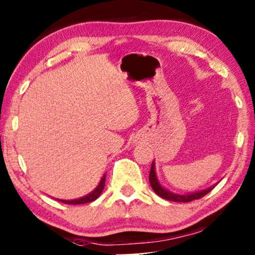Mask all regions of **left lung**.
I'll return each instance as SVG.
<instances>
[{
    "mask_svg": "<svg viewBox=\"0 0 255 255\" xmlns=\"http://www.w3.org/2000/svg\"><path fill=\"white\" fill-rule=\"evenodd\" d=\"M155 165H156V163L152 162L151 168H150L149 181H150V185H151V187L153 189V192H155L158 196H160V198H163L165 200L173 201V202H191V201H193V200L201 199L202 196L208 194V193H209L211 189H213L215 186L217 185V184H215V185L210 186V187H208L206 189H202V191L189 193V194H175V193H172L170 191H167V189L163 187L162 184H160L159 180H158V177H157Z\"/></svg>",
    "mask_w": 255,
    "mask_h": 255,
    "instance_id": "1",
    "label": "left lung"
}]
</instances>
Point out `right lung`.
Masks as SVG:
<instances>
[{"mask_svg":"<svg viewBox=\"0 0 255 255\" xmlns=\"http://www.w3.org/2000/svg\"><path fill=\"white\" fill-rule=\"evenodd\" d=\"M105 178H106V173L103 174L102 179H100L99 184L97 187L93 189L91 193H89V194L82 196L80 199H74V200H60V199H56L57 201H61V202L63 203H67V204H83V203H89V202H92V201H95L96 199L99 198V195L102 194L104 187H105Z\"/></svg>","mask_w":255,"mask_h":255,"instance_id":"right-lung-1","label":"right lung"}]
</instances>
